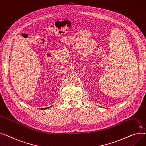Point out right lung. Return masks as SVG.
<instances>
[{
    "label": "right lung",
    "instance_id": "obj_1",
    "mask_svg": "<svg viewBox=\"0 0 146 146\" xmlns=\"http://www.w3.org/2000/svg\"><path fill=\"white\" fill-rule=\"evenodd\" d=\"M51 106H50V107H47V108H41V110H47V109H48V108H50Z\"/></svg>",
    "mask_w": 146,
    "mask_h": 146
}]
</instances>
